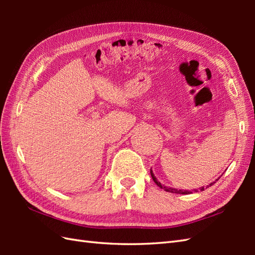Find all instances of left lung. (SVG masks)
<instances>
[{
	"instance_id": "1",
	"label": "left lung",
	"mask_w": 255,
	"mask_h": 255,
	"mask_svg": "<svg viewBox=\"0 0 255 255\" xmlns=\"http://www.w3.org/2000/svg\"><path fill=\"white\" fill-rule=\"evenodd\" d=\"M150 173H151V176H152V180L154 181L156 185H158L160 188H163L164 191L170 192V193H175V194H189L188 191H183V189H178V191H177L176 188H171V187H166L164 185H162V184L158 180H156V177L154 176L152 170H150ZM211 184H213V183H211ZM211 184H209V185H211ZM200 191H204V187H200Z\"/></svg>"
}]
</instances>
